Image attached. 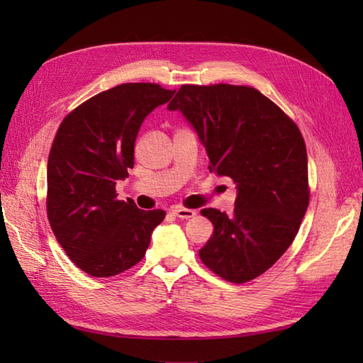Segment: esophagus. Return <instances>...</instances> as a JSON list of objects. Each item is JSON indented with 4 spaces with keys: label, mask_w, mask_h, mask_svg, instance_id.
I'll list each match as a JSON object with an SVG mask.
<instances>
[{
    "label": "esophagus",
    "mask_w": 363,
    "mask_h": 363,
    "mask_svg": "<svg viewBox=\"0 0 363 363\" xmlns=\"http://www.w3.org/2000/svg\"><path fill=\"white\" fill-rule=\"evenodd\" d=\"M173 213L176 215L177 218H181V220H187V218H191V217H195L196 215V211H194V209H187V207H174L173 209Z\"/></svg>",
    "instance_id": "34e87169"
}]
</instances>
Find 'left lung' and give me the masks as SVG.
I'll use <instances>...</instances> for the list:
<instances>
[{
	"label": "left lung",
	"mask_w": 363,
	"mask_h": 363,
	"mask_svg": "<svg viewBox=\"0 0 363 363\" xmlns=\"http://www.w3.org/2000/svg\"><path fill=\"white\" fill-rule=\"evenodd\" d=\"M168 109L181 111L195 128L211 172L237 184L230 217L201 211L213 234L199 257L225 281L256 279L295 240L309 206L303 134L279 106L248 86L186 84Z\"/></svg>",
	"instance_id": "8db88e82"
}]
</instances>
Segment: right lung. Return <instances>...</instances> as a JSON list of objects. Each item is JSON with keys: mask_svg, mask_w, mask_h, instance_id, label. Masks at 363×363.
<instances>
[{"mask_svg": "<svg viewBox=\"0 0 363 363\" xmlns=\"http://www.w3.org/2000/svg\"><path fill=\"white\" fill-rule=\"evenodd\" d=\"M176 90L128 82L79 104L60 123L46 169V213L57 242L82 272L109 277L138 264L165 211L121 201L118 179L134 167L143 120Z\"/></svg>", "mask_w": 363, "mask_h": 363, "instance_id": "obj_1", "label": "right lung"}]
</instances>
